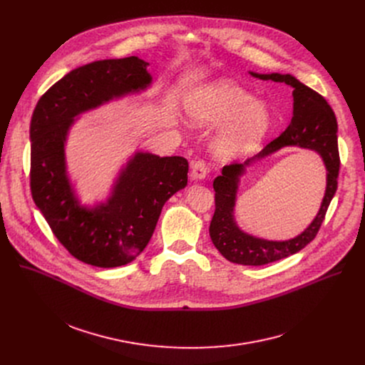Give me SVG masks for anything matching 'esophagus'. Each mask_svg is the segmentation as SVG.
Returning <instances> with one entry per match:
<instances>
[{
  "instance_id": "obj_1",
  "label": "esophagus",
  "mask_w": 365,
  "mask_h": 365,
  "mask_svg": "<svg viewBox=\"0 0 365 365\" xmlns=\"http://www.w3.org/2000/svg\"><path fill=\"white\" fill-rule=\"evenodd\" d=\"M207 175V165L203 160L192 162L190 165V178L193 180H202Z\"/></svg>"
}]
</instances>
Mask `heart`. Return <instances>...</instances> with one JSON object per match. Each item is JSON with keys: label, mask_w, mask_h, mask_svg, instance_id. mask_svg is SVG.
I'll list each match as a JSON object with an SVG mask.
<instances>
[{"label": "heart", "mask_w": 365, "mask_h": 365, "mask_svg": "<svg viewBox=\"0 0 365 365\" xmlns=\"http://www.w3.org/2000/svg\"><path fill=\"white\" fill-rule=\"evenodd\" d=\"M187 113L197 125L231 121L217 140L220 154L232 155L252 148L266 134L270 114L263 103L228 81L205 85L187 99Z\"/></svg>", "instance_id": "b5f03b06"}]
</instances>
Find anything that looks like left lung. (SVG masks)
I'll use <instances>...</instances> for the list:
<instances>
[{
	"label": "left lung",
	"mask_w": 365,
	"mask_h": 365,
	"mask_svg": "<svg viewBox=\"0 0 365 365\" xmlns=\"http://www.w3.org/2000/svg\"><path fill=\"white\" fill-rule=\"evenodd\" d=\"M252 76L263 81L284 82L293 88V118L289 127L262 151L244 165L232 163L224 166L222 175L215 178V212L210 225V235L217 250L231 263L242 266H263L286 258L304 248L317 237L325 220L328 206L338 187L339 175V150L336 135V118L327 99L297 81L292 75H258ZM284 145H299L315 149L322 154L329 170V185L323 206L317 218L300 236L289 242H267L242 233L233 221V205L237 176L251 161Z\"/></svg>",
	"instance_id": "1"
}]
</instances>
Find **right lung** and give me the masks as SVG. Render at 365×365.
Segmentation results:
<instances>
[{
	"mask_svg": "<svg viewBox=\"0 0 365 365\" xmlns=\"http://www.w3.org/2000/svg\"><path fill=\"white\" fill-rule=\"evenodd\" d=\"M137 56L81 66L38 99L30 123V189L34 203L59 242L82 263L120 267L148 244L166 200L187 183L180 155L137 153L113 196L93 210L78 205L65 170V140L78 114L114 96L144 89L151 76Z\"/></svg>",
	"mask_w": 365,
	"mask_h": 365,
	"instance_id": "1",
	"label": "right lung"
}]
</instances>
